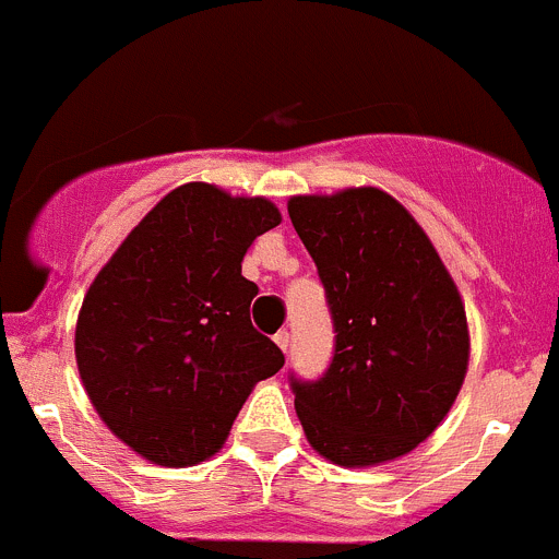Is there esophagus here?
<instances>
[{"label": "esophagus", "mask_w": 559, "mask_h": 559, "mask_svg": "<svg viewBox=\"0 0 559 559\" xmlns=\"http://www.w3.org/2000/svg\"><path fill=\"white\" fill-rule=\"evenodd\" d=\"M273 340H275V346L286 354V348H289V332H278Z\"/></svg>", "instance_id": "esophagus-1"}]
</instances>
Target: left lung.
I'll use <instances>...</instances> for the list:
<instances>
[{
    "instance_id": "8db88e82",
    "label": "left lung",
    "mask_w": 559,
    "mask_h": 559,
    "mask_svg": "<svg viewBox=\"0 0 559 559\" xmlns=\"http://www.w3.org/2000/svg\"><path fill=\"white\" fill-rule=\"evenodd\" d=\"M286 211L337 332L329 371L293 382L307 441L337 467L402 459L444 421L467 377L459 286L419 222L380 188L300 193Z\"/></svg>"
}]
</instances>
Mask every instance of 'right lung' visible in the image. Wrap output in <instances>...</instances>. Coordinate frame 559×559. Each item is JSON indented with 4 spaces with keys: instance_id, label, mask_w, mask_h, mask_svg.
<instances>
[{
    "instance_id": "obj_1",
    "label": "right lung",
    "mask_w": 559,
    "mask_h": 559,
    "mask_svg": "<svg viewBox=\"0 0 559 559\" xmlns=\"http://www.w3.org/2000/svg\"><path fill=\"white\" fill-rule=\"evenodd\" d=\"M275 225L270 199L186 182L86 289L78 373L100 421L145 461L179 469L219 453L252 388L284 366L252 329L259 286L241 275L247 247Z\"/></svg>"
}]
</instances>
